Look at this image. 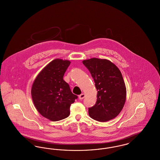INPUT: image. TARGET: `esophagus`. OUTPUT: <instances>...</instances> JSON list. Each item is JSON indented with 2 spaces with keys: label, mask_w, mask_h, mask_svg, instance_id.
Returning <instances> with one entry per match:
<instances>
[{
  "label": "esophagus",
  "mask_w": 160,
  "mask_h": 160,
  "mask_svg": "<svg viewBox=\"0 0 160 160\" xmlns=\"http://www.w3.org/2000/svg\"><path fill=\"white\" fill-rule=\"evenodd\" d=\"M84 97H85V95H84V93H82V94H80V95L78 96V98H79V99H83L84 98Z\"/></svg>",
  "instance_id": "obj_1"
}]
</instances>
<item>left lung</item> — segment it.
<instances>
[{
	"label": "left lung",
	"mask_w": 160,
	"mask_h": 160,
	"mask_svg": "<svg viewBox=\"0 0 160 160\" xmlns=\"http://www.w3.org/2000/svg\"><path fill=\"white\" fill-rule=\"evenodd\" d=\"M83 63L91 74L98 91L95 104L89 108V116L99 122L113 119L121 112L127 96L120 70L107 59L92 58Z\"/></svg>",
	"instance_id": "obj_1"
}]
</instances>
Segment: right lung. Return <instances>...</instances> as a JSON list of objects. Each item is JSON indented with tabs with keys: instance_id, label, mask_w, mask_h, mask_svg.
<instances>
[{
	"instance_id": "right-lung-1",
	"label": "right lung",
	"mask_w": 160,
	"mask_h": 160,
	"mask_svg": "<svg viewBox=\"0 0 160 160\" xmlns=\"http://www.w3.org/2000/svg\"><path fill=\"white\" fill-rule=\"evenodd\" d=\"M70 63L60 59L52 61L38 74L32 86V98L37 110L52 121L68 117L70 106L78 98L63 79Z\"/></svg>"
}]
</instances>
